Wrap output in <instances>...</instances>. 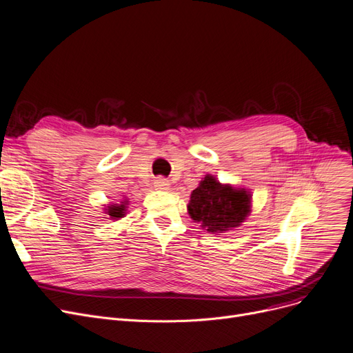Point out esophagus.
<instances>
[{"label": "esophagus", "mask_w": 353, "mask_h": 353, "mask_svg": "<svg viewBox=\"0 0 353 353\" xmlns=\"http://www.w3.org/2000/svg\"><path fill=\"white\" fill-rule=\"evenodd\" d=\"M154 183H155V188H157V190H162V191L170 190V181H168V179L163 178V176H158Z\"/></svg>", "instance_id": "1"}]
</instances>
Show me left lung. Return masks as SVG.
I'll return each mask as SVG.
<instances>
[{
	"mask_svg": "<svg viewBox=\"0 0 353 353\" xmlns=\"http://www.w3.org/2000/svg\"><path fill=\"white\" fill-rule=\"evenodd\" d=\"M251 194L244 188H232L207 175L192 191L188 214L208 232L216 234L241 225L250 214Z\"/></svg>",
	"mask_w": 353,
	"mask_h": 353,
	"instance_id": "left-lung-1",
	"label": "left lung"
}]
</instances>
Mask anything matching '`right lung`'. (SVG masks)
<instances>
[{"mask_svg": "<svg viewBox=\"0 0 353 353\" xmlns=\"http://www.w3.org/2000/svg\"><path fill=\"white\" fill-rule=\"evenodd\" d=\"M126 204L128 203L125 201V203H122L121 205H117V204L109 205L106 208V214L112 218V220H119V218L125 216V214H126Z\"/></svg>", "mask_w": 353, "mask_h": 353, "instance_id": "obj_1", "label": "right lung"}]
</instances>
